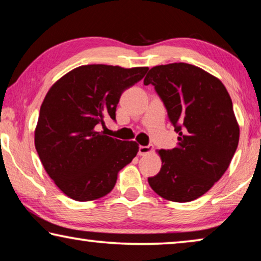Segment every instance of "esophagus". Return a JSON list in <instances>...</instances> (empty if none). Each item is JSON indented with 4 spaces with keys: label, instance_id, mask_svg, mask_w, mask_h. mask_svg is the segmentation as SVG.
Returning a JSON list of instances; mask_svg holds the SVG:
<instances>
[{
    "label": "esophagus",
    "instance_id": "esophagus-1",
    "mask_svg": "<svg viewBox=\"0 0 261 261\" xmlns=\"http://www.w3.org/2000/svg\"><path fill=\"white\" fill-rule=\"evenodd\" d=\"M151 152H152V147L151 146H143V145L139 146V151H138L139 155H146Z\"/></svg>",
    "mask_w": 261,
    "mask_h": 261
}]
</instances>
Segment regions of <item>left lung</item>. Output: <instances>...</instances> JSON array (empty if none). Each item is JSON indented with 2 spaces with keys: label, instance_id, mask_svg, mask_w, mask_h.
I'll list each match as a JSON object with an SVG mask.
<instances>
[{
  "label": "left lung",
  "instance_id": "left-lung-1",
  "mask_svg": "<svg viewBox=\"0 0 261 261\" xmlns=\"http://www.w3.org/2000/svg\"><path fill=\"white\" fill-rule=\"evenodd\" d=\"M144 84L153 85L178 134L174 149L157 151L162 169L147 180L166 200L192 201L220 179L238 147L231 97L219 79L188 63L153 67Z\"/></svg>",
  "mask_w": 261,
  "mask_h": 261
}]
</instances>
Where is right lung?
I'll list each match as a JSON object with an SVG mask.
<instances>
[{
	"instance_id": "right-lung-1",
	"label": "right lung",
	"mask_w": 261,
	"mask_h": 261,
	"mask_svg": "<svg viewBox=\"0 0 261 261\" xmlns=\"http://www.w3.org/2000/svg\"><path fill=\"white\" fill-rule=\"evenodd\" d=\"M149 68L81 65L53 84L41 106L35 147L46 173L65 196L90 201L115 188L118 172L136 157L139 145L97 131L125 89Z\"/></svg>"
}]
</instances>
